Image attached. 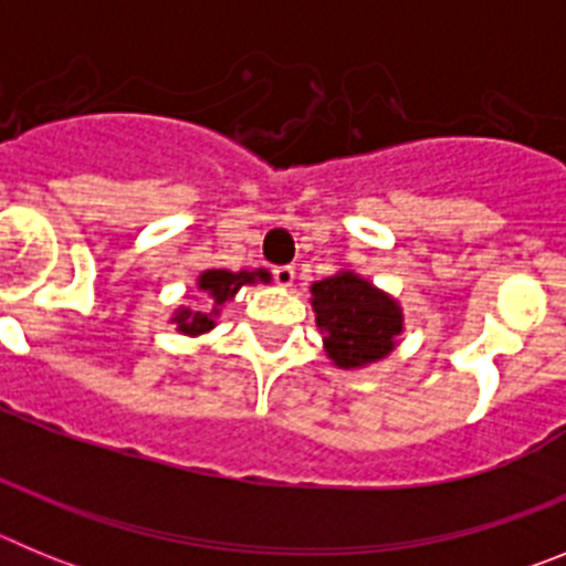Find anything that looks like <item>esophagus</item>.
Listing matches in <instances>:
<instances>
[{"label": "esophagus", "mask_w": 566, "mask_h": 566, "mask_svg": "<svg viewBox=\"0 0 566 566\" xmlns=\"http://www.w3.org/2000/svg\"><path fill=\"white\" fill-rule=\"evenodd\" d=\"M272 274L277 286H292L294 283V266H274Z\"/></svg>", "instance_id": "obj_1"}]
</instances>
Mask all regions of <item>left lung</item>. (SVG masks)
I'll use <instances>...</instances> for the list:
<instances>
[{
  "mask_svg": "<svg viewBox=\"0 0 566 566\" xmlns=\"http://www.w3.org/2000/svg\"><path fill=\"white\" fill-rule=\"evenodd\" d=\"M312 306L328 357L339 368H359L394 352L402 334V312L388 294L352 272L312 286Z\"/></svg>",
  "mask_w": 566,
  "mask_h": 566,
  "instance_id": "1",
  "label": "left lung"
}]
</instances>
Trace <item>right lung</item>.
Listing matches in <instances>:
<instances>
[{
  "label": "right lung",
  "instance_id": "1",
  "mask_svg": "<svg viewBox=\"0 0 566 566\" xmlns=\"http://www.w3.org/2000/svg\"><path fill=\"white\" fill-rule=\"evenodd\" d=\"M254 280H263L269 283V272L266 269H258V272H227V269H209V272L201 274L198 280V289L209 297L212 303V314L207 312H189V308H181V312L175 314L172 323H178V332L184 334H203L214 326V314L218 308L238 292L243 283H254Z\"/></svg>",
  "mask_w": 566,
  "mask_h": 566
}]
</instances>
